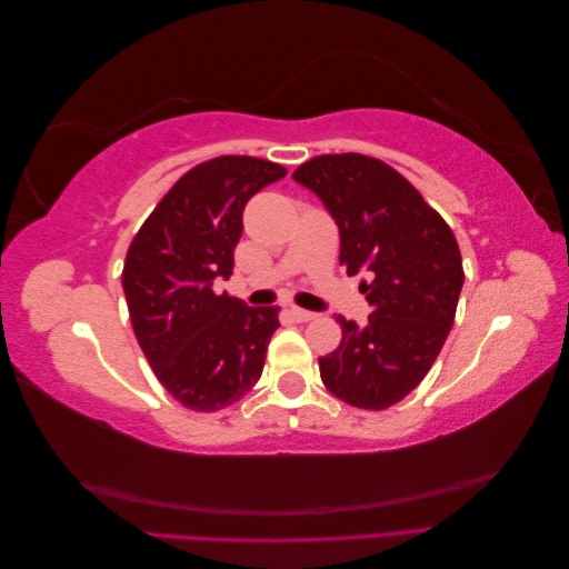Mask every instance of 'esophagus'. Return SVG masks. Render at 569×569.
<instances>
[{
  "instance_id": "1",
  "label": "esophagus",
  "mask_w": 569,
  "mask_h": 569,
  "mask_svg": "<svg viewBox=\"0 0 569 569\" xmlns=\"http://www.w3.org/2000/svg\"><path fill=\"white\" fill-rule=\"evenodd\" d=\"M289 316L295 318L297 322H308V320H313L316 318V313H311V311H303V308H289Z\"/></svg>"
}]
</instances>
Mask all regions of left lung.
I'll list each match as a JSON object with an SVG mask.
<instances>
[{
	"instance_id": "1",
	"label": "left lung",
	"mask_w": 569,
	"mask_h": 569,
	"mask_svg": "<svg viewBox=\"0 0 569 569\" xmlns=\"http://www.w3.org/2000/svg\"><path fill=\"white\" fill-rule=\"evenodd\" d=\"M295 180L339 226V263L372 306L368 325L337 318L341 343L318 358L322 385L353 408L385 410L416 389L449 337L462 289L453 230L399 170L366 153H325Z\"/></svg>"
}]
</instances>
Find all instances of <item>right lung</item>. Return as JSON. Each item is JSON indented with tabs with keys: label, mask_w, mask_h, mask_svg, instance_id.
I'll return each mask as SVG.
<instances>
[{
	"label": "right lung",
	"mask_w": 569,
	"mask_h": 569,
	"mask_svg": "<svg viewBox=\"0 0 569 569\" xmlns=\"http://www.w3.org/2000/svg\"><path fill=\"white\" fill-rule=\"evenodd\" d=\"M284 176L280 163L253 157L203 161L132 237L123 266L132 330L153 375L184 408H228L263 372L280 308L216 295L213 280L232 274L247 201Z\"/></svg>",
	"instance_id": "obj_1"
}]
</instances>
